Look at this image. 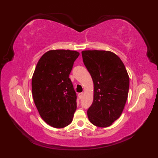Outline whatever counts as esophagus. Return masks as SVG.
Returning a JSON list of instances; mask_svg holds the SVG:
<instances>
[{
    "mask_svg": "<svg viewBox=\"0 0 158 158\" xmlns=\"http://www.w3.org/2000/svg\"><path fill=\"white\" fill-rule=\"evenodd\" d=\"M83 96H84V93H80L78 94V97L79 99H81L83 98Z\"/></svg>",
    "mask_w": 158,
    "mask_h": 158,
    "instance_id": "1",
    "label": "esophagus"
}]
</instances>
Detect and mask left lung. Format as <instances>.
I'll return each instance as SVG.
<instances>
[{
	"mask_svg": "<svg viewBox=\"0 0 158 158\" xmlns=\"http://www.w3.org/2000/svg\"><path fill=\"white\" fill-rule=\"evenodd\" d=\"M81 54L94 84L93 102L87 111L88 117L95 126L109 127L123 111L129 76L121 58L113 52L87 50Z\"/></svg>",
	"mask_w": 158,
	"mask_h": 158,
	"instance_id": "left-lung-1",
	"label": "left lung"
}]
</instances>
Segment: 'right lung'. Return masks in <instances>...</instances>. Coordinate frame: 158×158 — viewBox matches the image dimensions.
<instances>
[{
  "mask_svg": "<svg viewBox=\"0 0 158 158\" xmlns=\"http://www.w3.org/2000/svg\"><path fill=\"white\" fill-rule=\"evenodd\" d=\"M79 53L50 50L39 60L32 77V94L42 118L48 125L63 128L73 121L77 95L69 75Z\"/></svg>",
  "mask_w": 158,
  "mask_h": 158,
  "instance_id": "obj_1",
  "label": "right lung"
}]
</instances>
